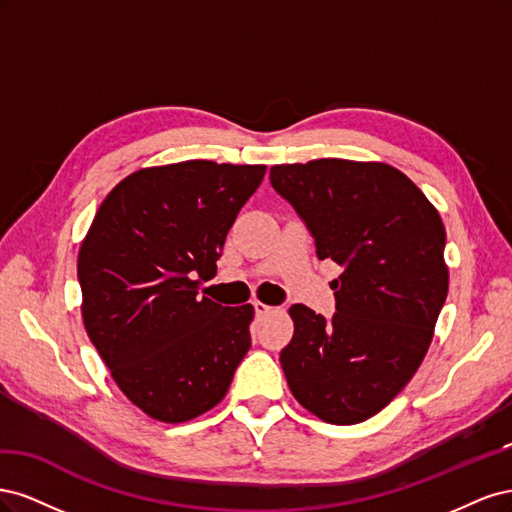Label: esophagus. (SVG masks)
Wrapping results in <instances>:
<instances>
[{
  "mask_svg": "<svg viewBox=\"0 0 512 512\" xmlns=\"http://www.w3.org/2000/svg\"><path fill=\"white\" fill-rule=\"evenodd\" d=\"M254 312H256V316H269V314L275 312V307L265 305V303H260V301H254Z\"/></svg>",
  "mask_w": 512,
  "mask_h": 512,
  "instance_id": "obj_1",
  "label": "esophagus"
}]
</instances>
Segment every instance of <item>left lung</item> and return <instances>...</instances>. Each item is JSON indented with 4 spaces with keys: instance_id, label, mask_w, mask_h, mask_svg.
Returning a JSON list of instances; mask_svg holds the SVG:
<instances>
[{
    "instance_id": "8db88e82",
    "label": "left lung",
    "mask_w": 512,
    "mask_h": 512,
    "mask_svg": "<svg viewBox=\"0 0 512 512\" xmlns=\"http://www.w3.org/2000/svg\"><path fill=\"white\" fill-rule=\"evenodd\" d=\"M273 190L297 211L331 282L327 320L292 305L280 361L294 399L333 425L378 414L425 359L448 292L446 232L425 194L397 168L324 158L271 168Z\"/></svg>"
}]
</instances>
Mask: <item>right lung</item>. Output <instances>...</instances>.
Segmentation results:
<instances>
[{
    "instance_id": "right-lung-1",
    "label": "right lung",
    "mask_w": 512,
    "mask_h": 512,
    "mask_svg": "<svg viewBox=\"0 0 512 512\" xmlns=\"http://www.w3.org/2000/svg\"><path fill=\"white\" fill-rule=\"evenodd\" d=\"M267 166L190 160L136 170L79 252L83 322L134 406L183 423L220 404L252 346V305L200 297Z\"/></svg>"
}]
</instances>
